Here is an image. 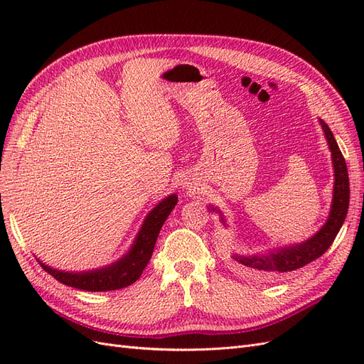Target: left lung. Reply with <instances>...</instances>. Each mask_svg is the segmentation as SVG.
Instances as JSON below:
<instances>
[{
  "instance_id": "8db88e82",
  "label": "left lung",
  "mask_w": 364,
  "mask_h": 364,
  "mask_svg": "<svg viewBox=\"0 0 364 364\" xmlns=\"http://www.w3.org/2000/svg\"><path fill=\"white\" fill-rule=\"evenodd\" d=\"M318 121H321L329 150H331V159L334 167L331 211H329L325 225L313 237L302 241V243L278 247L264 253H247V255H245V253H234L232 259L235 261L237 266L252 278L259 279L279 277V274L301 269L306 266L308 262L322 257L328 247L333 245L341 225L345 222L349 208V178L346 162L337 146V141L331 129L328 127L323 119ZM208 209L211 213H218L220 220L226 226V220L217 206L209 205Z\"/></svg>"
}]
</instances>
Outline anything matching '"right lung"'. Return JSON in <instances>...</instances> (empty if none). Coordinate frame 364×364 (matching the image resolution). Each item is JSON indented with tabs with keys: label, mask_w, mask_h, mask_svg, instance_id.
Listing matches in <instances>:
<instances>
[{
	"label": "right lung",
	"mask_w": 364,
	"mask_h": 364,
	"mask_svg": "<svg viewBox=\"0 0 364 364\" xmlns=\"http://www.w3.org/2000/svg\"><path fill=\"white\" fill-rule=\"evenodd\" d=\"M176 203H178V196L170 194L153 208L142 222L129 252L109 266L87 272H65L53 269L38 259L41 267L59 282L79 290L111 291L124 289L127 285L134 284L141 277L142 270L146 269L153 249H155L159 230Z\"/></svg>",
	"instance_id": "1"
}]
</instances>
